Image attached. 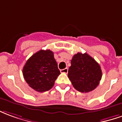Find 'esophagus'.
<instances>
[{
  "mask_svg": "<svg viewBox=\"0 0 122 122\" xmlns=\"http://www.w3.org/2000/svg\"><path fill=\"white\" fill-rule=\"evenodd\" d=\"M68 71V69L67 68L62 69V70H60V72L63 73H67Z\"/></svg>",
  "mask_w": 122,
  "mask_h": 122,
  "instance_id": "1",
  "label": "esophagus"
}]
</instances>
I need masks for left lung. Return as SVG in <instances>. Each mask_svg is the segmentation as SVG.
<instances>
[{
	"instance_id": "8db88e82",
	"label": "left lung",
	"mask_w": 122,
	"mask_h": 122,
	"mask_svg": "<svg viewBox=\"0 0 122 122\" xmlns=\"http://www.w3.org/2000/svg\"><path fill=\"white\" fill-rule=\"evenodd\" d=\"M68 76L76 90L88 93L98 85L102 70L100 65L89 54L78 52L71 60Z\"/></svg>"
}]
</instances>
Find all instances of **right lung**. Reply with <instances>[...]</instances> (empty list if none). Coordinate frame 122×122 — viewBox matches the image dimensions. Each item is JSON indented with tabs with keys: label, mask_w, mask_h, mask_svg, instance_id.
Here are the masks:
<instances>
[{
	"label": "right lung",
	"mask_w": 122,
	"mask_h": 122,
	"mask_svg": "<svg viewBox=\"0 0 122 122\" xmlns=\"http://www.w3.org/2000/svg\"><path fill=\"white\" fill-rule=\"evenodd\" d=\"M60 74L54 53L50 50H41L32 55L23 68L27 83L40 93L50 90Z\"/></svg>",
	"instance_id": "obj_1"
}]
</instances>
